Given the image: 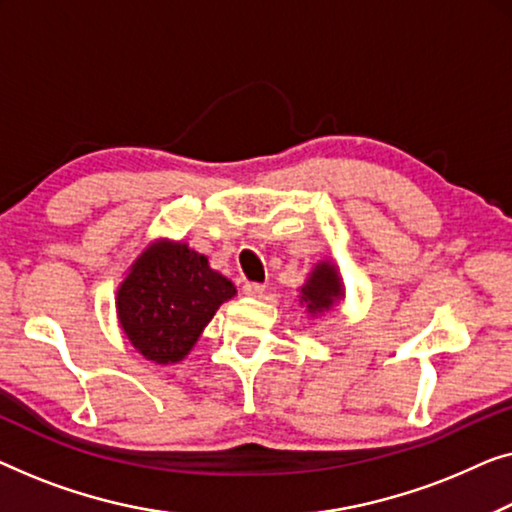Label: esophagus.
<instances>
[{
  "instance_id": "1",
  "label": "esophagus",
  "mask_w": 512,
  "mask_h": 512,
  "mask_svg": "<svg viewBox=\"0 0 512 512\" xmlns=\"http://www.w3.org/2000/svg\"><path fill=\"white\" fill-rule=\"evenodd\" d=\"M266 287L262 283H246L243 285V294H248V297H262Z\"/></svg>"
}]
</instances>
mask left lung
Returning <instances> with one entry per match:
<instances>
[{
  "label": "left lung",
  "instance_id": "1",
  "mask_svg": "<svg viewBox=\"0 0 512 512\" xmlns=\"http://www.w3.org/2000/svg\"><path fill=\"white\" fill-rule=\"evenodd\" d=\"M338 299H343L338 273L334 266L322 262L315 266L313 276L308 278V283L304 287H301V301H306L308 311L318 313L327 311V308L334 306Z\"/></svg>",
  "mask_w": 512,
  "mask_h": 512
}]
</instances>
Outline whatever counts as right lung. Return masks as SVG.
<instances>
[{"instance_id": "right-lung-1", "label": "right lung", "mask_w": 512, "mask_h": 512, "mask_svg": "<svg viewBox=\"0 0 512 512\" xmlns=\"http://www.w3.org/2000/svg\"><path fill=\"white\" fill-rule=\"evenodd\" d=\"M236 287L185 243H160L136 259L118 290V318L150 362L174 364L197 343Z\"/></svg>"}]
</instances>
